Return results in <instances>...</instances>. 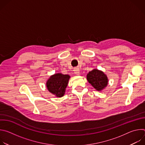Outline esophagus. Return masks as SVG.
Listing matches in <instances>:
<instances>
[{"instance_id": "esophagus-1", "label": "esophagus", "mask_w": 145, "mask_h": 145, "mask_svg": "<svg viewBox=\"0 0 145 145\" xmlns=\"http://www.w3.org/2000/svg\"><path fill=\"white\" fill-rule=\"evenodd\" d=\"M74 73L76 74V75H80V70L78 68H74Z\"/></svg>"}]
</instances>
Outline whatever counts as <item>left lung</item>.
Listing matches in <instances>:
<instances>
[{
	"label": "left lung",
	"instance_id": "obj_1",
	"mask_svg": "<svg viewBox=\"0 0 145 145\" xmlns=\"http://www.w3.org/2000/svg\"><path fill=\"white\" fill-rule=\"evenodd\" d=\"M89 83L97 91H101L106 88L108 84L107 75L100 70L94 69L89 72L87 75Z\"/></svg>",
	"mask_w": 145,
	"mask_h": 145
}]
</instances>
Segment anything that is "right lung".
<instances>
[{"instance_id": "right-lung-1", "label": "right lung", "mask_w": 145, "mask_h": 145, "mask_svg": "<svg viewBox=\"0 0 145 145\" xmlns=\"http://www.w3.org/2000/svg\"><path fill=\"white\" fill-rule=\"evenodd\" d=\"M71 76L61 73H55L46 81V86L48 90L56 97H63L65 93Z\"/></svg>"}]
</instances>
